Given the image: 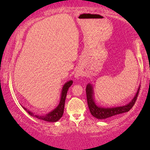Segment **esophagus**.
Wrapping results in <instances>:
<instances>
[{"label":"esophagus","mask_w":150,"mask_h":150,"mask_svg":"<svg viewBox=\"0 0 150 150\" xmlns=\"http://www.w3.org/2000/svg\"><path fill=\"white\" fill-rule=\"evenodd\" d=\"M82 76H83V71H82L81 69H79V70L76 71V72L75 74V78L77 79H79Z\"/></svg>","instance_id":"34e87169"}]
</instances>
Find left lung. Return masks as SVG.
Wrapping results in <instances>:
<instances>
[{
    "label": "left lung",
    "instance_id": "8db88e82",
    "mask_svg": "<svg viewBox=\"0 0 150 150\" xmlns=\"http://www.w3.org/2000/svg\"><path fill=\"white\" fill-rule=\"evenodd\" d=\"M139 89H140V85L138 87V89H137V93L134 98L126 105L112 106V107H104V106H99L96 104L93 85L91 83H88L87 87H86V94H87V104L90 112L94 117L97 118L98 120H104V119L109 118L110 117H113L117 115L128 112L134 106L137 100V96L139 94Z\"/></svg>",
    "mask_w": 150,
    "mask_h": 150
}]
</instances>
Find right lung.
I'll use <instances>...</instances> for the list:
<instances>
[{"mask_svg":"<svg viewBox=\"0 0 150 150\" xmlns=\"http://www.w3.org/2000/svg\"><path fill=\"white\" fill-rule=\"evenodd\" d=\"M73 81H67L63 85L62 89H61V97H60V101H59V104L58 106H57L54 109L51 110L50 112H49L46 115H40V114H35L33 112H31L30 110H28L27 108L25 107H23L24 109L26 110L28 112V113L33 117L40 119L41 120L46 121V122H56L57 121H59L61 118V117L63 116V112H64V106H65V98H66L67 96V92L68 91L69 88L70 87V86L72 85Z\"/></svg>","mask_w":150,"mask_h":150,"instance_id":"obj_1","label":"right lung"}]
</instances>
